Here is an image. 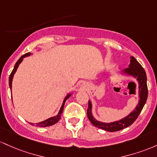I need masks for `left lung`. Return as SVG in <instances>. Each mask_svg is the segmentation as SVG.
Returning a JSON list of instances; mask_svg holds the SVG:
<instances>
[{
	"label": "left lung",
	"instance_id": "obj_1",
	"mask_svg": "<svg viewBox=\"0 0 157 157\" xmlns=\"http://www.w3.org/2000/svg\"><path fill=\"white\" fill-rule=\"evenodd\" d=\"M121 73L122 75H131L133 78L136 79V81L138 82V93L140 100H139L138 104H137L136 107H135L133 111H132L127 117L122 118L120 120L109 123L102 122V121L96 120L93 117L92 114V103L90 100L89 102H88L87 117L89 120L96 128H101V129L109 132L120 131V130H122L131 125L140 114L147 98V93H148V92H147V76H146L145 71L133 56L131 57V61H130V64L128 66V68L123 70L122 71H121Z\"/></svg>",
	"mask_w": 157,
	"mask_h": 157
}]
</instances>
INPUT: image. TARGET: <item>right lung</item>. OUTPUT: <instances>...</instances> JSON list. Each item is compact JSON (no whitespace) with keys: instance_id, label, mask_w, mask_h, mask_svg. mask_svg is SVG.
Instances as JSON below:
<instances>
[{"instance_id":"obj_1","label":"right lung","mask_w":157,"mask_h":157,"mask_svg":"<svg viewBox=\"0 0 157 157\" xmlns=\"http://www.w3.org/2000/svg\"><path fill=\"white\" fill-rule=\"evenodd\" d=\"M30 55H31L30 52H27V53H26V54H24V55H23L20 58V59L17 60L16 64H15V67H14V69L12 71L11 74H10V78H9V85H10V90H11V91H12V79H13V77H14V74H15V72H16V70L17 69V67H18L19 64H20L22 62V61H23V59H24V58H25V57H26V56H30ZM71 95H72V93H68V94L67 95V96L64 98V101H63L62 105H61V108H60V110H59V113H58L56 116H55V117H52L49 118V119H46V120L43 121H40V122L36 123V125H35L34 123H29V124H32V125H35V126H36V127H40V128H44V127H48V126H51V125H53V124H55L56 123H57L58 121H59V119H61V114L62 113L63 110H64V106L65 101H67V98H69L70 96H71Z\"/></svg>"}]
</instances>
